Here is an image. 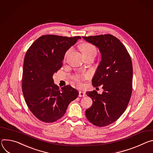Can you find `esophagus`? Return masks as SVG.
I'll list each match as a JSON object with an SVG mask.
<instances>
[{
	"instance_id": "1",
	"label": "esophagus",
	"mask_w": 153,
	"mask_h": 153,
	"mask_svg": "<svg viewBox=\"0 0 153 153\" xmlns=\"http://www.w3.org/2000/svg\"><path fill=\"white\" fill-rule=\"evenodd\" d=\"M86 95V94L85 92L82 91H79V97H85Z\"/></svg>"
}]
</instances>
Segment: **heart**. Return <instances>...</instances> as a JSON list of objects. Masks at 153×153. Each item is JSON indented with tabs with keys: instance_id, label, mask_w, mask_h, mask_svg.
<instances>
[{
	"instance_id": "b5f03b06",
	"label": "heart",
	"mask_w": 153,
	"mask_h": 153,
	"mask_svg": "<svg viewBox=\"0 0 153 153\" xmlns=\"http://www.w3.org/2000/svg\"><path fill=\"white\" fill-rule=\"evenodd\" d=\"M79 48H80V50L81 51L82 53L83 54V55H88V54L92 53H97V50H96L95 47L93 45H92L91 44H89V43H83L80 45ZM69 51H70V50L67 51L66 54H65V56L68 54V53L69 52ZM76 80L79 81L78 77L76 78Z\"/></svg>"
}]
</instances>
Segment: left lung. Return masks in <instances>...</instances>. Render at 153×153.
I'll list each match as a JSON object with an SVG mask.
<instances>
[{
	"label": "left lung",
	"instance_id": "left-lung-1",
	"mask_svg": "<svg viewBox=\"0 0 153 153\" xmlns=\"http://www.w3.org/2000/svg\"><path fill=\"white\" fill-rule=\"evenodd\" d=\"M96 46L101 61L92 78L94 87L103 85L101 94L87 92L92 105L86 111L88 120L97 126H105L115 122L126 110L132 94V64L124 45L111 35L83 36Z\"/></svg>",
	"mask_w": 153,
	"mask_h": 153
}]
</instances>
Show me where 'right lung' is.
<instances>
[{"label": "right lung", "mask_w": 153, "mask_h": 153, "mask_svg": "<svg viewBox=\"0 0 153 153\" xmlns=\"http://www.w3.org/2000/svg\"><path fill=\"white\" fill-rule=\"evenodd\" d=\"M80 39V36L44 35L27 51L22 92L29 109L42 122L52 123L59 119L78 96V91L70 85L60 90L54 83L53 75L61 67L65 52Z\"/></svg>", "instance_id": "1"}]
</instances>
